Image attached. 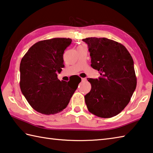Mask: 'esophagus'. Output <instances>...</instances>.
<instances>
[{
    "instance_id": "1",
    "label": "esophagus",
    "mask_w": 153,
    "mask_h": 153,
    "mask_svg": "<svg viewBox=\"0 0 153 153\" xmlns=\"http://www.w3.org/2000/svg\"><path fill=\"white\" fill-rule=\"evenodd\" d=\"M86 80H87V79H86V78H82V82H85V81H86Z\"/></svg>"
}]
</instances>
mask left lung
<instances>
[{
	"label": "left lung",
	"instance_id": "1",
	"mask_svg": "<svg viewBox=\"0 0 153 153\" xmlns=\"http://www.w3.org/2000/svg\"><path fill=\"white\" fill-rule=\"evenodd\" d=\"M91 66L98 79L88 78L91 88L84 96L89 112L100 118H112L129 103L137 87L134 62L127 49L107 38L88 37Z\"/></svg>",
	"mask_w": 153,
	"mask_h": 153
}]
</instances>
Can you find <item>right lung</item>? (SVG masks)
I'll return each instance as SVG.
<instances>
[{"mask_svg":"<svg viewBox=\"0 0 153 153\" xmlns=\"http://www.w3.org/2000/svg\"><path fill=\"white\" fill-rule=\"evenodd\" d=\"M69 38L40 41L30 47L20 64V88L33 109L55 114L68 106L78 86L74 81H60L57 73L64 67L63 55L71 43Z\"/></svg>","mask_w":153,"mask_h":153,"instance_id":"obj_1","label":"right lung"}]
</instances>
